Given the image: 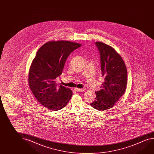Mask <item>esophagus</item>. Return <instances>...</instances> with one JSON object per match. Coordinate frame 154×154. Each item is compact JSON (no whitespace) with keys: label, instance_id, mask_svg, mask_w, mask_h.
Returning <instances> with one entry per match:
<instances>
[{"label":"esophagus","instance_id":"obj_1","mask_svg":"<svg viewBox=\"0 0 154 154\" xmlns=\"http://www.w3.org/2000/svg\"><path fill=\"white\" fill-rule=\"evenodd\" d=\"M75 90L77 92H83L85 90L84 88H75Z\"/></svg>","mask_w":154,"mask_h":154}]
</instances>
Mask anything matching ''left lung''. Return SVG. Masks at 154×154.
Masks as SVG:
<instances>
[{
	"label": "left lung",
	"instance_id": "left-lung-1",
	"mask_svg": "<svg viewBox=\"0 0 154 154\" xmlns=\"http://www.w3.org/2000/svg\"><path fill=\"white\" fill-rule=\"evenodd\" d=\"M100 55L102 76L105 82L101 90L96 91L95 100L90 103L93 108L105 111L113 107L126 91L127 71L121 56L111 46L96 42Z\"/></svg>",
	"mask_w": 154,
	"mask_h": 154
}]
</instances>
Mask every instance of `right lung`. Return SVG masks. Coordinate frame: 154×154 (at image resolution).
I'll return each instance as SVG.
<instances>
[{
  "mask_svg": "<svg viewBox=\"0 0 154 154\" xmlns=\"http://www.w3.org/2000/svg\"><path fill=\"white\" fill-rule=\"evenodd\" d=\"M81 45L69 41H50L38 50L29 69L28 84L37 100L47 109L60 110L71 98L70 89L58 86L55 79L62 73L69 56Z\"/></svg>",
  "mask_w": 154,
  "mask_h": 154,
  "instance_id": "1",
  "label": "right lung"
}]
</instances>
